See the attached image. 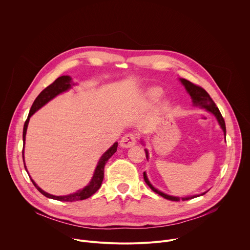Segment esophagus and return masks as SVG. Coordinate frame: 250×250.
<instances>
[{"label":"esophagus","mask_w":250,"mask_h":250,"mask_svg":"<svg viewBox=\"0 0 250 250\" xmlns=\"http://www.w3.org/2000/svg\"><path fill=\"white\" fill-rule=\"evenodd\" d=\"M136 135L133 133H126L121 139V146L128 148L133 146L136 144Z\"/></svg>","instance_id":"1"}]
</instances>
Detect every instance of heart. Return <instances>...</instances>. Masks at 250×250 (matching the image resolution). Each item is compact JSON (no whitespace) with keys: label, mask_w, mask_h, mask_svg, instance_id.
Here are the masks:
<instances>
[{"label":"heart","mask_w":250,"mask_h":250,"mask_svg":"<svg viewBox=\"0 0 250 250\" xmlns=\"http://www.w3.org/2000/svg\"><path fill=\"white\" fill-rule=\"evenodd\" d=\"M148 97H149V99H151V100H156V99H158L159 97H160V95H161V90L159 89V88H152V89H150L149 91H148Z\"/></svg>","instance_id":"1"}]
</instances>
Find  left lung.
Masks as SVG:
<instances>
[{"mask_svg": "<svg viewBox=\"0 0 250 250\" xmlns=\"http://www.w3.org/2000/svg\"><path fill=\"white\" fill-rule=\"evenodd\" d=\"M181 83L185 86L187 92L189 93V95L191 96L192 98V101H193V104L194 105L196 106H200V108H203V109H206L207 111H208L209 113H211L213 116H215L222 127V129L224 130V133H225V136H226V133H227V130H226V124H225V120L220 112V110L218 109V106L216 105L215 102H213L211 100V98L209 97V95L206 92V90H204L202 87L198 86V85H195L193 84L192 82L186 80V79H180ZM146 158L148 159V151L146 149ZM144 178H145V181L146 183L149 186V188L157 193L158 195H160L161 197L167 199V200H170V201H175V202H179L180 200L182 201H187V200H190V199H193V198H196V197H199V196H203L205 195L207 192L201 194V195H195V196H191V197H186V198H180V197H174V196H170V195H167V194H164L162 192H160L159 190L155 189L149 182L148 178L146 174V172H144Z\"/></svg>", "mask_w": 250, "mask_h": 250, "instance_id": "left-lung-1", "label": "left lung"}]
</instances>
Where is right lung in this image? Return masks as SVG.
Instances as JSON below:
<instances>
[{"mask_svg":"<svg viewBox=\"0 0 250 250\" xmlns=\"http://www.w3.org/2000/svg\"><path fill=\"white\" fill-rule=\"evenodd\" d=\"M71 85H74L72 84V81H71V77L70 76H61L59 78H57L52 84H50L48 87H46L39 96L38 98L34 100L28 117L24 123L23 125V131H22V140H23V148H22V159H23V164H24V168L26 170L25 167V163H24V155H23V150H24V141H25V134H26V129H27V125L29 122V118L37 112L38 110H40L42 106H43L46 103H48L50 100H52L54 97H56L57 95L69 90L71 88ZM118 148V142H115V144L112 146V147H110L108 150H106L102 157L100 158L98 165L95 169L94 175L91 182L83 189L73 193V194H70V195H66V196H53L51 194H48L46 192H44L43 190H42L35 182L31 179L30 176V180L32 182V184L35 186L42 195H44L47 198L53 199V200H57V201H62V202H75V201H81V200H85L88 199L89 197H91L92 195H94L101 187L103 179H104V168L105 163L108 162V160L113 156V154L117 151ZM27 172V170H26ZM28 173V172H27Z\"/></svg>","mask_w":250,"mask_h":250,"instance_id":"1","label":"right lung"}]
</instances>
